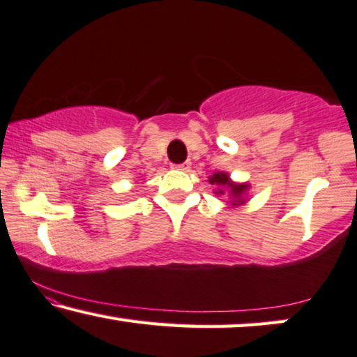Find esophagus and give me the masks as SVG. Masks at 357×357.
Wrapping results in <instances>:
<instances>
[{"mask_svg":"<svg viewBox=\"0 0 357 357\" xmlns=\"http://www.w3.org/2000/svg\"><path fill=\"white\" fill-rule=\"evenodd\" d=\"M173 169H179V172H185V169L190 168V162H184V163H179V165H172Z\"/></svg>","mask_w":357,"mask_h":357,"instance_id":"34e87169","label":"esophagus"}]
</instances>
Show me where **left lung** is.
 Returning <instances> with one entry per match:
<instances>
[{
    "mask_svg": "<svg viewBox=\"0 0 357 357\" xmlns=\"http://www.w3.org/2000/svg\"><path fill=\"white\" fill-rule=\"evenodd\" d=\"M208 183L218 185V190L215 192L217 195H223L225 192H228L231 195V205L244 204V194L248 192L249 184L233 183V181L229 179V174L222 172L213 173V176L208 178Z\"/></svg>",
    "mask_w": 357,
    "mask_h": 357,
    "instance_id": "8db88e82",
    "label": "left lung"
}]
</instances>
